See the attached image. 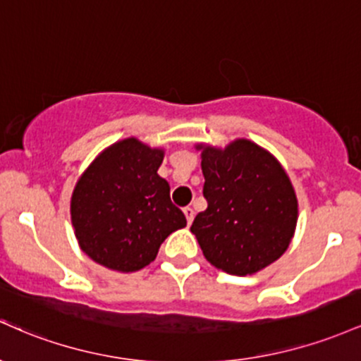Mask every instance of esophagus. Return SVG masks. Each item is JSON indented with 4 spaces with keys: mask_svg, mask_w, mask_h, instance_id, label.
Returning <instances> with one entry per match:
<instances>
[{
    "mask_svg": "<svg viewBox=\"0 0 361 361\" xmlns=\"http://www.w3.org/2000/svg\"><path fill=\"white\" fill-rule=\"evenodd\" d=\"M184 214H185V220H188V225H191L194 220V209L188 206V208H184Z\"/></svg>",
    "mask_w": 361,
    "mask_h": 361,
    "instance_id": "1",
    "label": "esophagus"
}]
</instances>
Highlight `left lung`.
<instances>
[{
	"label": "left lung",
	"instance_id": "1",
	"mask_svg": "<svg viewBox=\"0 0 361 361\" xmlns=\"http://www.w3.org/2000/svg\"><path fill=\"white\" fill-rule=\"evenodd\" d=\"M202 149L208 208L191 232L214 268L235 276L261 271L288 249L298 216L293 185L279 161L249 140Z\"/></svg>",
	"mask_w": 361,
	"mask_h": 361
}]
</instances>
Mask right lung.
Here are the masks:
<instances>
[{
	"label": "right lung",
	"mask_w": 361,
	"mask_h": 361,
	"mask_svg": "<svg viewBox=\"0 0 361 361\" xmlns=\"http://www.w3.org/2000/svg\"><path fill=\"white\" fill-rule=\"evenodd\" d=\"M164 152L135 137L100 153L71 196V221L85 254L109 269L133 273L155 261L161 242L184 228V213L170 201L157 173Z\"/></svg>",
	"instance_id": "obj_1"
}]
</instances>
